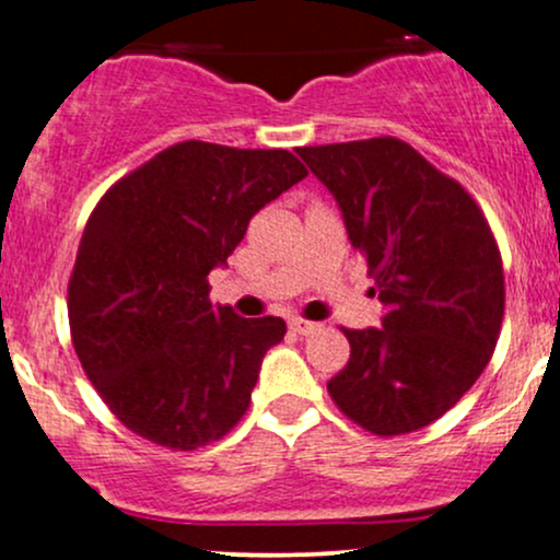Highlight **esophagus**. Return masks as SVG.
<instances>
[{"mask_svg":"<svg viewBox=\"0 0 560 560\" xmlns=\"http://www.w3.org/2000/svg\"><path fill=\"white\" fill-rule=\"evenodd\" d=\"M289 329L300 334V337H307V334L318 331V324H313V320H305V318H292L289 320Z\"/></svg>","mask_w":560,"mask_h":560,"instance_id":"34e87169","label":"esophagus"}]
</instances>
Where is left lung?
I'll return each mask as SVG.
<instances>
[{
  "label": "left lung",
  "mask_w": 560,
  "mask_h": 560,
  "mask_svg": "<svg viewBox=\"0 0 560 560\" xmlns=\"http://www.w3.org/2000/svg\"><path fill=\"white\" fill-rule=\"evenodd\" d=\"M365 258L382 329H342L350 361L326 384L350 421L410 434L447 413L490 363L505 276L485 213L408 141L376 137L300 147Z\"/></svg>",
  "instance_id": "left-lung-1"
}]
</instances>
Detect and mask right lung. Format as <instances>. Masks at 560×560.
<instances>
[{
	"instance_id": "obj_1",
	"label": "right lung",
	"mask_w": 560,
	"mask_h": 560,
	"mask_svg": "<svg viewBox=\"0 0 560 560\" xmlns=\"http://www.w3.org/2000/svg\"><path fill=\"white\" fill-rule=\"evenodd\" d=\"M307 168L289 150L178 141L102 195L68 281L75 355L107 408L168 450L226 436L247 413L276 316L213 307L208 273L249 218Z\"/></svg>"
}]
</instances>
